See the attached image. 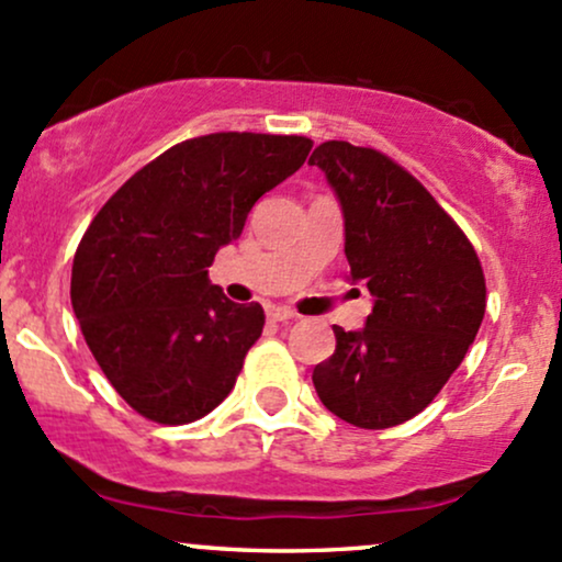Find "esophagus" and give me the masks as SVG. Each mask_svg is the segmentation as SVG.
I'll list each match as a JSON object with an SVG mask.
<instances>
[{"label":"esophagus","instance_id":"1","mask_svg":"<svg viewBox=\"0 0 562 562\" xmlns=\"http://www.w3.org/2000/svg\"><path fill=\"white\" fill-rule=\"evenodd\" d=\"M268 318L276 321V324H289V321H297V313L286 311V307H279V305H270Z\"/></svg>","mask_w":562,"mask_h":562}]
</instances>
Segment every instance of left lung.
Wrapping results in <instances>:
<instances>
[{"mask_svg":"<svg viewBox=\"0 0 562 562\" xmlns=\"http://www.w3.org/2000/svg\"><path fill=\"white\" fill-rule=\"evenodd\" d=\"M345 217L352 283L374 297L366 326H334L313 369L321 403L363 430L417 417L464 361L485 313L475 249L417 178L374 148L321 143L311 156Z\"/></svg>","mask_w":562,"mask_h":562,"instance_id":"1","label":"left lung"}]
</instances>
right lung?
Instances as JSON below:
<instances>
[{
  "instance_id": "obj_1",
  "label": "right lung",
  "mask_w": 562,
  "mask_h": 562,
  "mask_svg": "<svg viewBox=\"0 0 562 562\" xmlns=\"http://www.w3.org/2000/svg\"><path fill=\"white\" fill-rule=\"evenodd\" d=\"M311 148L307 137L255 132L178 143L87 228L74 257V313L113 390L145 419L186 425L228 398L265 313L225 297L210 265Z\"/></svg>"
}]
</instances>
